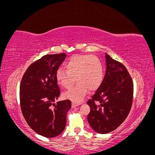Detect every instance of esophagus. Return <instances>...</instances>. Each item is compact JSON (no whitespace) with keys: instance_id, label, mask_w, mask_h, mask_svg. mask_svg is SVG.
Wrapping results in <instances>:
<instances>
[{"instance_id":"obj_1","label":"esophagus","mask_w":155,"mask_h":155,"mask_svg":"<svg viewBox=\"0 0 155 155\" xmlns=\"http://www.w3.org/2000/svg\"><path fill=\"white\" fill-rule=\"evenodd\" d=\"M78 105H80V104L79 103H76V102H75V101H73V102H72V107H78Z\"/></svg>"}]
</instances>
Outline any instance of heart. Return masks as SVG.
Wrapping results in <instances>:
<instances>
[{"mask_svg": "<svg viewBox=\"0 0 155 155\" xmlns=\"http://www.w3.org/2000/svg\"><path fill=\"white\" fill-rule=\"evenodd\" d=\"M65 68L56 72V79L61 87L70 88L75 82L77 84L63 94V97L73 101H80L87 92L94 91L101 85L104 78V69L101 61L92 55H75L65 63Z\"/></svg>", "mask_w": 155, "mask_h": 155, "instance_id": "1", "label": "heart"}]
</instances>
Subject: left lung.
<instances>
[{
	"mask_svg": "<svg viewBox=\"0 0 155 155\" xmlns=\"http://www.w3.org/2000/svg\"><path fill=\"white\" fill-rule=\"evenodd\" d=\"M106 73L101 85L87 101V120L95 132L105 134L118 128L130 112L133 83L126 67L105 54Z\"/></svg>",
	"mask_w": 155,
	"mask_h": 155,
	"instance_id": "obj_1",
	"label": "left lung"
}]
</instances>
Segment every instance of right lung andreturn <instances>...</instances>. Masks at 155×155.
<instances>
[{
	"label": "right lung",
	"instance_id": "1",
	"mask_svg": "<svg viewBox=\"0 0 155 155\" xmlns=\"http://www.w3.org/2000/svg\"><path fill=\"white\" fill-rule=\"evenodd\" d=\"M65 57V54L44 56L29 65L21 81L23 116L30 128L44 137H54L63 132L71 108V101L68 99L54 103L61 94L56 72Z\"/></svg>",
	"mask_w": 155,
	"mask_h": 155
}]
</instances>
